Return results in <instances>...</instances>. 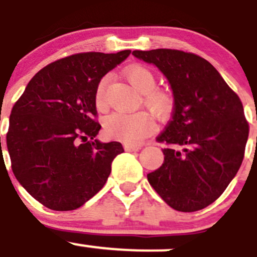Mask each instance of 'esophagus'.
I'll use <instances>...</instances> for the list:
<instances>
[{"label":"esophagus","instance_id":"34e87169","mask_svg":"<svg viewBox=\"0 0 257 257\" xmlns=\"http://www.w3.org/2000/svg\"><path fill=\"white\" fill-rule=\"evenodd\" d=\"M141 145H125L126 151H138L141 150Z\"/></svg>","mask_w":257,"mask_h":257}]
</instances>
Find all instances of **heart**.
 <instances>
[{"label":"heart","instance_id":"heart-1","mask_svg":"<svg viewBox=\"0 0 257 257\" xmlns=\"http://www.w3.org/2000/svg\"><path fill=\"white\" fill-rule=\"evenodd\" d=\"M126 79L140 93L144 94V104L155 115L164 116L172 107V98L163 90H154L155 75L144 66H132L125 71ZM107 77L99 81L95 91V103L101 108L106 101ZM104 128L111 137L126 144H140L154 131V120L144 111L138 112H115L104 120Z\"/></svg>","mask_w":257,"mask_h":257}]
</instances>
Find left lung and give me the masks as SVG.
Returning a JSON list of instances; mask_svg holds the SVG:
<instances>
[{
  "mask_svg": "<svg viewBox=\"0 0 257 257\" xmlns=\"http://www.w3.org/2000/svg\"><path fill=\"white\" fill-rule=\"evenodd\" d=\"M154 64L171 85L175 108L156 140L164 163L147 175L154 190L172 208H206L235 177L248 140V122L239 97L208 61L172 49L135 50Z\"/></svg>",
  "mask_w": 257,
  "mask_h": 257,
  "instance_id": "8db88e82",
  "label": "left lung"
}]
</instances>
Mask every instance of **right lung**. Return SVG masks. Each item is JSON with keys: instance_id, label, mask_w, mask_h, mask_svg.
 I'll use <instances>...</instances> for the list:
<instances>
[{"instance_id": "right-lung-1", "label": "right lung", "mask_w": 257, "mask_h": 257, "mask_svg": "<svg viewBox=\"0 0 257 257\" xmlns=\"http://www.w3.org/2000/svg\"><path fill=\"white\" fill-rule=\"evenodd\" d=\"M116 54L80 53L33 76L10 115L6 145L19 184L54 211H72L101 190L120 142H101L95 91L104 75L125 61ZM1 146V141H0Z\"/></svg>"}]
</instances>
